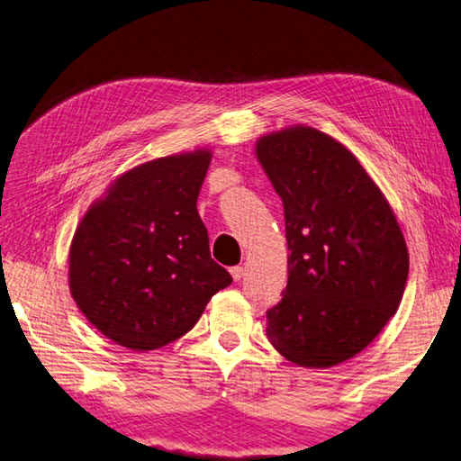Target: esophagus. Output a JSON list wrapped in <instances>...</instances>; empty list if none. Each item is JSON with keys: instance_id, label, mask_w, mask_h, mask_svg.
I'll use <instances>...</instances> for the list:
<instances>
[{"instance_id": "esophagus-1", "label": "esophagus", "mask_w": 461, "mask_h": 461, "mask_svg": "<svg viewBox=\"0 0 461 461\" xmlns=\"http://www.w3.org/2000/svg\"><path fill=\"white\" fill-rule=\"evenodd\" d=\"M230 275H232L234 281H240L242 276H245V268H242V267H232L230 268Z\"/></svg>"}]
</instances>
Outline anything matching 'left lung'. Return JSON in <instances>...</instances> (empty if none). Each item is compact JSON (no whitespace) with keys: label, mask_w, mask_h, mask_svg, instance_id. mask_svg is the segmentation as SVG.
I'll return each mask as SVG.
<instances>
[{"label":"left lung","mask_w":461,"mask_h":461,"mask_svg":"<svg viewBox=\"0 0 461 461\" xmlns=\"http://www.w3.org/2000/svg\"><path fill=\"white\" fill-rule=\"evenodd\" d=\"M257 160L285 211L289 281L268 341L299 367L355 357L402 303L410 253L392 204L335 138L297 124L260 136Z\"/></svg>","instance_id":"obj_1"}]
</instances>
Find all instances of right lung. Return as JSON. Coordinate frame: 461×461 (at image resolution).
Segmentation results:
<instances>
[{
  "label": "right lung",
  "mask_w": 461,
  "mask_h": 461,
  "mask_svg": "<svg viewBox=\"0 0 461 461\" xmlns=\"http://www.w3.org/2000/svg\"><path fill=\"white\" fill-rule=\"evenodd\" d=\"M212 150L138 164L120 175L77 224L68 283L84 317L132 351L176 341L232 283L216 265L196 198Z\"/></svg>",
  "instance_id": "add662e5"
}]
</instances>
